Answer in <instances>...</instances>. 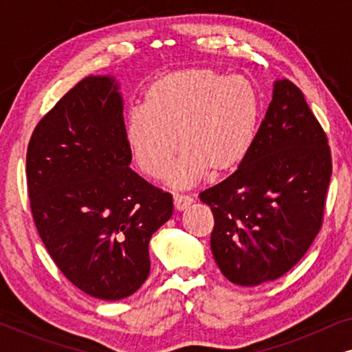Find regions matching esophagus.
I'll return each mask as SVG.
<instances>
[{
    "label": "esophagus",
    "mask_w": 352,
    "mask_h": 352,
    "mask_svg": "<svg viewBox=\"0 0 352 352\" xmlns=\"http://www.w3.org/2000/svg\"><path fill=\"white\" fill-rule=\"evenodd\" d=\"M192 204V197L187 194H182V192H176L175 194V208L176 210H184Z\"/></svg>",
    "instance_id": "1"
}]
</instances>
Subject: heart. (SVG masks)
I'll return each mask as SVG.
<instances>
[{"label":"heart","instance_id":"heart-1","mask_svg":"<svg viewBox=\"0 0 352 352\" xmlns=\"http://www.w3.org/2000/svg\"><path fill=\"white\" fill-rule=\"evenodd\" d=\"M261 100L248 78L192 67L173 72L147 89L144 110L126 120V138L138 165L160 177L177 151L181 157L168 173L175 186L199 181L242 165L256 139Z\"/></svg>","mask_w":352,"mask_h":352}]
</instances>
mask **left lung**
Instances as JSON below:
<instances>
[{"mask_svg":"<svg viewBox=\"0 0 352 352\" xmlns=\"http://www.w3.org/2000/svg\"><path fill=\"white\" fill-rule=\"evenodd\" d=\"M330 177L324 128L295 83L276 81L248 157L200 192L214 216L211 252L223 276L254 287L290 271L324 223Z\"/></svg>","mask_w":352,"mask_h":352,"instance_id":"left-lung-1","label":"left lung"}]
</instances>
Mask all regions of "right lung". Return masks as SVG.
<instances>
[{
    "mask_svg": "<svg viewBox=\"0 0 352 352\" xmlns=\"http://www.w3.org/2000/svg\"><path fill=\"white\" fill-rule=\"evenodd\" d=\"M131 158L110 76L76 83L27 147L30 210L47 253L75 287L105 301L141 288L152 234L173 214L171 194L134 173Z\"/></svg>",
    "mask_w": 352,
    "mask_h": 352,
    "instance_id": "add662e5",
    "label": "right lung"
}]
</instances>
